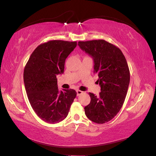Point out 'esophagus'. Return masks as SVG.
I'll return each mask as SVG.
<instances>
[{
  "instance_id": "obj_1",
  "label": "esophagus",
  "mask_w": 156,
  "mask_h": 156,
  "mask_svg": "<svg viewBox=\"0 0 156 156\" xmlns=\"http://www.w3.org/2000/svg\"><path fill=\"white\" fill-rule=\"evenodd\" d=\"M76 93H77V95L78 96V95H80V94H82L84 92L82 90H76Z\"/></svg>"
}]
</instances>
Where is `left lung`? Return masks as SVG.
<instances>
[{"label":"left lung","mask_w":156,"mask_h":156,"mask_svg":"<svg viewBox=\"0 0 156 156\" xmlns=\"http://www.w3.org/2000/svg\"><path fill=\"white\" fill-rule=\"evenodd\" d=\"M82 50L93 57L94 73L101 87L99 96L89 93L90 102L84 108L90 120L104 124L112 120L123 105L130 82L126 58L116 46L105 40L80 41Z\"/></svg>","instance_id":"left-lung-1"}]
</instances>
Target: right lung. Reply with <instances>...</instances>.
I'll return each mask as SVG.
<instances>
[{"instance_id":"add662e5","label":"right lung","mask_w":156,"mask_h":156,"mask_svg":"<svg viewBox=\"0 0 156 156\" xmlns=\"http://www.w3.org/2000/svg\"><path fill=\"white\" fill-rule=\"evenodd\" d=\"M77 42L54 40L38 46L23 71L27 98L38 116L47 123L63 120L76 97L74 89L59 90L57 75L63 74L66 58Z\"/></svg>"}]
</instances>
